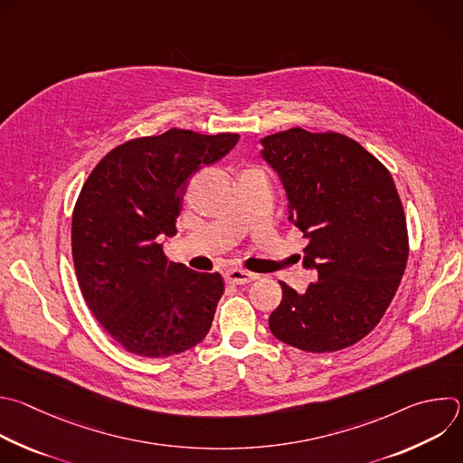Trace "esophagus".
I'll use <instances>...</instances> for the list:
<instances>
[{"label":"esophagus","mask_w":463,"mask_h":463,"mask_svg":"<svg viewBox=\"0 0 463 463\" xmlns=\"http://www.w3.org/2000/svg\"><path fill=\"white\" fill-rule=\"evenodd\" d=\"M258 278V274L243 270V269H231L225 272V281L227 283H234V285H243V283H250Z\"/></svg>","instance_id":"esophagus-1"}]
</instances>
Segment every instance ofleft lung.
<instances>
[{"mask_svg":"<svg viewBox=\"0 0 463 463\" xmlns=\"http://www.w3.org/2000/svg\"><path fill=\"white\" fill-rule=\"evenodd\" d=\"M261 143L290 218L309 238L303 265L318 270L303 294L279 281L270 333L305 353L347 349L380 324L407 265V220L392 176L340 132L294 127Z\"/></svg>","mask_w":463,"mask_h":463,"instance_id":"1","label":"left lung"}]
</instances>
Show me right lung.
Returning <instances> with one entry per match:
<instances>
[{
	"label": "right lung",
	"mask_w": 463,
	"mask_h": 463,
	"mask_svg": "<svg viewBox=\"0 0 463 463\" xmlns=\"http://www.w3.org/2000/svg\"><path fill=\"white\" fill-rule=\"evenodd\" d=\"M240 136L171 128L128 139L92 169L72 213V260L90 313L125 351L167 358L209 333L225 290L218 272L171 261L189 178L223 158Z\"/></svg>",
	"instance_id": "add662e5"
}]
</instances>
